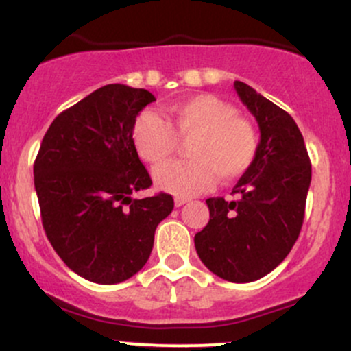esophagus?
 Segmentation results:
<instances>
[{
  "mask_svg": "<svg viewBox=\"0 0 351 351\" xmlns=\"http://www.w3.org/2000/svg\"><path fill=\"white\" fill-rule=\"evenodd\" d=\"M187 201H189V199H184V197H176V199H174V204H176V207H180V206H184V204H186Z\"/></svg>",
  "mask_w": 351,
  "mask_h": 351,
  "instance_id": "esophagus-1",
  "label": "esophagus"
}]
</instances>
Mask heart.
<instances>
[{"mask_svg": "<svg viewBox=\"0 0 351 351\" xmlns=\"http://www.w3.org/2000/svg\"><path fill=\"white\" fill-rule=\"evenodd\" d=\"M209 93L189 97L167 108V122L152 110L142 112L132 127V144L142 160L160 164L174 154L177 137L192 138L189 162H171L154 171L159 189L192 197L213 186L246 174L258 154V134L250 120Z\"/></svg>", "mask_w": 351, "mask_h": 351, "instance_id": "heart-1", "label": "heart"}]
</instances>
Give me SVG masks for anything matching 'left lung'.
I'll return each mask as SVG.
<instances>
[{"label": "left lung", "instance_id": "8db88e82", "mask_svg": "<svg viewBox=\"0 0 351 351\" xmlns=\"http://www.w3.org/2000/svg\"><path fill=\"white\" fill-rule=\"evenodd\" d=\"M259 125L254 164L234 186L236 201L210 197V219L194 237L209 271L232 282L266 276L291 251L303 226L311 162L293 117L250 85L234 82Z\"/></svg>", "mask_w": 351, "mask_h": 351}]
</instances>
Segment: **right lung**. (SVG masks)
Returning <instances> with one entry per match:
<instances>
[{"mask_svg":"<svg viewBox=\"0 0 351 351\" xmlns=\"http://www.w3.org/2000/svg\"><path fill=\"white\" fill-rule=\"evenodd\" d=\"M156 97L112 84L51 122L33 174L41 222L56 254L78 276L115 285L144 267L171 194L134 199L152 186L132 144L137 115Z\"/></svg>","mask_w":351,"mask_h":351,"instance_id":"1","label":"right lung"}]
</instances>
